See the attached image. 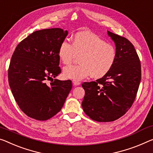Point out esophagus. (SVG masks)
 <instances>
[{"label":"esophagus","mask_w":153,"mask_h":153,"mask_svg":"<svg viewBox=\"0 0 153 153\" xmlns=\"http://www.w3.org/2000/svg\"><path fill=\"white\" fill-rule=\"evenodd\" d=\"M72 83H73L74 86H77L79 85H80V82L77 81H72Z\"/></svg>","instance_id":"obj_1"}]
</instances>
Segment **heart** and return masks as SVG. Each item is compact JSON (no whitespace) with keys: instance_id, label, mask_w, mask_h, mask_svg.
I'll use <instances>...</instances> for the list:
<instances>
[{"instance_id":"obj_1","label":"heart","mask_w":153,"mask_h":153,"mask_svg":"<svg viewBox=\"0 0 153 153\" xmlns=\"http://www.w3.org/2000/svg\"><path fill=\"white\" fill-rule=\"evenodd\" d=\"M80 63L64 68L65 79L80 81L89 75L94 79L105 76L112 69L116 61V49L97 35L90 32H79L72 44L63 41L58 50V56L64 64H70L79 56Z\"/></svg>"}]
</instances>
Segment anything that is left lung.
<instances>
[{"mask_svg":"<svg viewBox=\"0 0 153 153\" xmlns=\"http://www.w3.org/2000/svg\"><path fill=\"white\" fill-rule=\"evenodd\" d=\"M116 46V61L105 76L85 82L82 107L93 120L112 122L124 116L132 106L141 81V63L135 47L125 37L108 30Z\"/></svg>","mask_w":153,"mask_h":153,"instance_id":"obj_1","label":"left lung"}]
</instances>
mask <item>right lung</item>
<instances>
[{"instance_id": "1", "label": "right lung", "mask_w": 153, "mask_h": 153, "mask_svg": "<svg viewBox=\"0 0 153 153\" xmlns=\"http://www.w3.org/2000/svg\"><path fill=\"white\" fill-rule=\"evenodd\" d=\"M67 35L59 28L36 30L18 44L11 57L8 79L14 99L27 116L37 120L60 111L72 89L70 80L53 79L62 71L58 50Z\"/></svg>"}]
</instances>
